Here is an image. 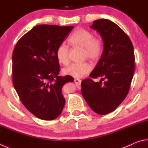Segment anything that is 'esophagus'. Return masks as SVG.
I'll return each mask as SVG.
<instances>
[{"label":"esophagus","instance_id":"obj_1","mask_svg":"<svg viewBox=\"0 0 148 148\" xmlns=\"http://www.w3.org/2000/svg\"><path fill=\"white\" fill-rule=\"evenodd\" d=\"M74 83L76 84V86L79 88V84L81 83V80L79 79H74Z\"/></svg>","mask_w":148,"mask_h":148}]
</instances>
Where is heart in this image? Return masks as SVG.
Wrapping results in <instances>:
<instances>
[{
    "mask_svg": "<svg viewBox=\"0 0 148 148\" xmlns=\"http://www.w3.org/2000/svg\"><path fill=\"white\" fill-rule=\"evenodd\" d=\"M69 42L74 46L83 47L85 49V56L91 59H96L102 53V43L99 39L94 38L91 31L83 28L75 30L69 38ZM69 47L66 44L62 43L57 47L56 57L61 64H66L69 62ZM92 66L88 62L72 63L63 69L64 74L74 77H81L91 71Z\"/></svg>",
    "mask_w": 148,
    "mask_h": 148,
    "instance_id": "1",
    "label": "heart"
}]
</instances>
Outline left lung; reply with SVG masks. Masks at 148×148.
<instances>
[{
    "mask_svg": "<svg viewBox=\"0 0 148 148\" xmlns=\"http://www.w3.org/2000/svg\"><path fill=\"white\" fill-rule=\"evenodd\" d=\"M90 28L101 35L104 48L89 76L101 79H84L82 94L92 111L105 115L116 110L128 94L134 72V48L126 33L110 20H95Z\"/></svg>",
    "mask_w": 148,
    "mask_h": 148,
    "instance_id": "obj_1",
    "label": "left lung"
}]
</instances>
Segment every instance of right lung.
<instances>
[{
	"instance_id": "1",
	"label": "right lung",
	"mask_w": 148,
	"mask_h": 148,
	"mask_svg": "<svg viewBox=\"0 0 148 148\" xmlns=\"http://www.w3.org/2000/svg\"><path fill=\"white\" fill-rule=\"evenodd\" d=\"M73 28L40 25L23 35L14 47V87L26 108L39 119H55L64 108L62 86L74 78L58 76L56 51Z\"/></svg>"
}]
</instances>
